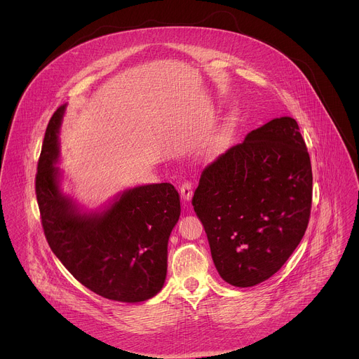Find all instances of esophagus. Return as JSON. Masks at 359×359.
<instances>
[{
    "label": "esophagus",
    "instance_id": "obj_1",
    "mask_svg": "<svg viewBox=\"0 0 359 359\" xmlns=\"http://www.w3.org/2000/svg\"><path fill=\"white\" fill-rule=\"evenodd\" d=\"M180 196L184 201H189L193 196V183L189 182V180H184L182 184H180Z\"/></svg>",
    "mask_w": 359,
    "mask_h": 359
}]
</instances>
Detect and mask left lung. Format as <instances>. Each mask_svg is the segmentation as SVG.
<instances>
[{"instance_id": "8db88e82", "label": "left lung", "mask_w": 359, "mask_h": 359, "mask_svg": "<svg viewBox=\"0 0 359 359\" xmlns=\"http://www.w3.org/2000/svg\"><path fill=\"white\" fill-rule=\"evenodd\" d=\"M313 203L309 150L295 119L251 130L204 168L191 204L222 278L252 287L276 274L299 244Z\"/></svg>"}]
</instances>
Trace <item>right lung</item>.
I'll use <instances>...</instances> for the list:
<instances>
[{
    "label": "right lung",
    "instance_id": "obj_1",
    "mask_svg": "<svg viewBox=\"0 0 359 359\" xmlns=\"http://www.w3.org/2000/svg\"><path fill=\"white\" fill-rule=\"evenodd\" d=\"M65 105L50 118L35 176L46 241L65 269L97 295L140 302L156 295L166 278L168 241L180 216L170 183L125 191L104 213L81 215L58 186V130Z\"/></svg>",
    "mask_w": 359,
    "mask_h": 359
}]
</instances>
